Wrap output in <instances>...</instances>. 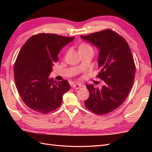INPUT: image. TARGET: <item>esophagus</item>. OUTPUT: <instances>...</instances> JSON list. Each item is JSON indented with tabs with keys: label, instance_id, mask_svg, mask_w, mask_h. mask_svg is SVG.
<instances>
[{
	"label": "esophagus",
	"instance_id": "34e87169",
	"mask_svg": "<svg viewBox=\"0 0 152 152\" xmlns=\"http://www.w3.org/2000/svg\"><path fill=\"white\" fill-rule=\"evenodd\" d=\"M83 86L81 84H73L72 85V87L73 89H79V88H80V87H82Z\"/></svg>",
	"mask_w": 152,
	"mask_h": 152
}]
</instances>
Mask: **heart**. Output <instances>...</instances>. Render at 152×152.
<instances>
[{
  "mask_svg": "<svg viewBox=\"0 0 152 152\" xmlns=\"http://www.w3.org/2000/svg\"><path fill=\"white\" fill-rule=\"evenodd\" d=\"M87 47H89V45H87L86 44H82L80 46V49H84V48H86Z\"/></svg>",
  "mask_w": 152,
  "mask_h": 152,
  "instance_id": "b5f03b06",
  "label": "heart"
}]
</instances>
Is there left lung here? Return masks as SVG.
Returning a JSON list of instances; mask_svg holds the SVG:
<instances>
[{"label":"left lung","instance_id":"left-lung-1","mask_svg":"<svg viewBox=\"0 0 152 152\" xmlns=\"http://www.w3.org/2000/svg\"><path fill=\"white\" fill-rule=\"evenodd\" d=\"M81 39L93 44L99 52L98 75L104 82L102 89L87 84L89 97L84 102L87 108L98 115H104L122 104L132 88L136 67L128 44L123 37L111 30H105Z\"/></svg>","mask_w":152,"mask_h":152}]
</instances>
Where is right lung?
Returning <instances> with one entry per match:
<instances>
[{
    "label": "right lung",
    "mask_w": 152,
    "mask_h": 152,
    "mask_svg": "<svg viewBox=\"0 0 152 152\" xmlns=\"http://www.w3.org/2000/svg\"><path fill=\"white\" fill-rule=\"evenodd\" d=\"M74 39L39 34L29 38L18 53L14 68L16 86L23 102L34 111L48 113L57 109L70 90L67 80L54 82L49 75L59 53Z\"/></svg>",
    "instance_id": "right-lung-1"
}]
</instances>
